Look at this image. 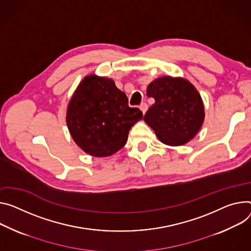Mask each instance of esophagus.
Masks as SVG:
<instances>
[{"mask_svg": "<svg viewBox=\"0 0 251 251\" xmlns=\"http://www.w3.org/2000/svg\"><path fill=\"white\" fill-rule=\"evenodd\" d=\"M140 109H141L142 113L145 114L146 111H147V109H148V105H147L145 102H143V103H141V105H140Z\"/></svg>", "mask_w": 251, "mask_h": 251, "instance_id": "34e87169", "label": "esophagus"}]
</instances>
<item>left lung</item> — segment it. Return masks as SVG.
Wrapping results in <instances>:
<instances>
[{
	"instance_id": "left-lung-1",
	"label": "left lung",
	"mask_w": 251,
	"mask_h": 251,
	"mask_svg": "<svg viewBox=\"0 0 251 251\" xmlns=\"http://www.w3.org/2000/svg\"><path fill=\"white\" fill-rule=\"evenodd\" d=\"M146 94L154 98L155 103L146 112L144 121L161 142L183 145L197 134L204 121V106L190 82L161 77L148 85Z\"/></svg>"
}]
</instances>
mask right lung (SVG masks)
Listing matches in <instances>:
<instances>
[{
	"instance_id": "1",
	"label": "right lung",
	"mask_w": 251,
	"mask_h": 251,
	"mask_svg": "<svg viewBox=\"0 0 251 251\" xmlns=\"http://www.w3.org/2000/svg\"><path fill=\"white\" fill-rule=\"evenodd\" d=\"M139 108L128 105L126 94L112 79L87 76L67 109V125L76 144L86 153L110 156L127 142L131 127L142 119Z\"/></svg>"
}]
</instances>
